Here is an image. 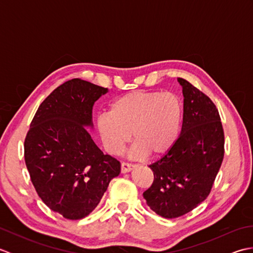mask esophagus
I'll return each mask as SVG.
<instances>
[{"label": "esophagus", "instance_id": "obj_1", "mask_svg": "<svg viewBox=\"0 0 253 253\" xmlns=\"http://www.w3.org/2000/svg\"><path fill=\"white\" fill-rule=\"evenodd\" d=\"M133 168H135V165H132L130 163L123 162L121 165V171L123 174H126V173H128V171H130Z\"/></svg>", "mask_w": 253, "mask_h": 253}]
</instances>
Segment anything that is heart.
<instances>
[{
    "label": "heart",
    "instance_id": "1",
    "mask_svg": "<svg viewBox=\"0 0 253 253\" xmlns=\"http://www.w3.org/2000/svg\"><path fill=\"white\" fill-rule=\"evenodd\" d=\"M181 118V101L174 92L137 90L113 101L110 112L96 116L95 127L111 154L121 153L131 132L135 141L129 151L131 158H142L147 153L159 157L174 146Z\"/></svg>",
    "mask_w": 253,
    "mask_h": 253
}]
</instances>
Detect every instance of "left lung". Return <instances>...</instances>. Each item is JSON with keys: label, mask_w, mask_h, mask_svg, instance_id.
<instances>
[{"label": "left lung", "mask_w": 253, "mask_h": 253, "mask_svg": "<svg viewBox=\"0 0 253 253\" xmlns=\"http://www.w3.org/2000/svg\"><path fill=\"white\" fill-rule=\"evenodd\" d=\"M180 135L162 158L150 164L154 180L143 192L150 209L165 218L190 212L209 196L224 158V131L209 96L182 78Z\"/></svg>", "instance_id": "left-lung-1"}]
</instances>
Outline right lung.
Returning <instances> with one entry per match:
<instances>
[{"mask_svg": "<svg viewBox=\"0 0 253 253\" xmlns=\"http://www.w3.org/2000/svg\"><path fill=\"white\" fill-rule=\"evenodd\" d=\"M107 92L85 80H68L42 102L27 133L32 184L52 211L68 219L89 215L121 173V163L102 152L87 130H93L95 101Z\"/></svg>", "mask_w": 253, "mask_h": 253, "instance_id": "1", "label": "right lung"}]
</instances>
